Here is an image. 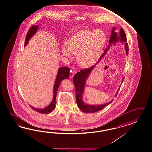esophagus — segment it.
<instances>
[{"instance_id":"34e87169","label":"esophagus","mask_w":152,"mask_h":152,"mask_svg":"<svg viewBox=\"0 0 152 152\" xmlns=\"http://www.w3.org/2000/svg\"><path fill=\"white\" fill-rule=\"evenodd\" d=\"M74 75H75V72H74L73 71L71 70V71H70V77H71V78H72V77L74 76Z\"/></svg>"}]
</instances>
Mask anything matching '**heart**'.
<instances>
[{"instance_id":"1","label":"heart","mask_w":152,"mask_h":152,"mask_svg":"<svg viewBox=\"0 0 152 152\" xmlns=\"http://www.w3.org/2000/svg\"><path fill=\"white\" fill-rule=\"evenodd\" d=\"M106 42V36L99 30H83L74 34L62 46V55L71 59L77 54V61L82 67L94 65L97 61Z\"/></svg>"}]
</instances>
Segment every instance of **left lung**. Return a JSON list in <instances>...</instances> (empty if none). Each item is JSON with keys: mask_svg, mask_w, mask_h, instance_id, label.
<instances>
[{"mask_svg": "<svg viewBox=\"0 0 152 152\" xmlns=\"http://www.w3.org/2000/svg\"><path fill=\"white\" fill-rule=\"evenodd\" d=\"M115 28H113L110 39L109 40V42H110V45L112 43H113V42L115 43L117 41L120 40L121 42H124L126 53L128 54V50H129L128 44L127 42V38H126V34L123 30V28H121L119 36L118 35L117 33L115 32ZM110 46V45L108 46L107 49H109ZM107 50H105L104 53H103L102 55L99 58V60H100V59H101L103 57V56L104 55V53L107 52ZM94 66L95 65L92 66V67H91L90 68H88V69H84L81 70L80 72H78L75 75L74 79H73L74 85L75 87L76 102H77L79 109L81 111H82L83 112H85V113H94V112H98V111L101 110L103 108L106 107L107 105H108L112 101H110L106 104H100V105H90L88 104H85L82 101V95H83V93L84 92L85 82L86 81L87 78L89 76V74H90L92 69L94 68ZM123 80H124V78H123ZM117 94H115V96Z\"/></svg>", "mask_w": 152, "mask_h": 152, "instance_id": "8db88e82", "label": "left lung"}]
</instances>
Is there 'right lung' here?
Returning a JSON list of instances; mask_svg holds the SVG:
<instances>
[{"instance_id": "add662e5", "label": "right lung", "mask_w": 152, "mask_h": 152, "mask_svg": "<svg viewBox=\"0 0 152 152\" xmlns=\"http://www.w3.org/2000/svg\"><path fill=\"white\" fill-rule=\"evenodd\" d=\"M38 25H33L31 28H30L28 32L26 34L25 41V46L28 44L29 39L32 37V36L35 34L37 31L38 29ZM70 74V69L67 67H60L58 70V75L55 80V83L53 87V98L52 102L50 104L48 107H45L44 109H39L34 107L30 106L31 108L34 111L38 112L40 113L47 114L51 112L56 107V97L58 92V88L60 86V84L64 79L67 78L69 76Z\"/></svg>"}]
</instances>
